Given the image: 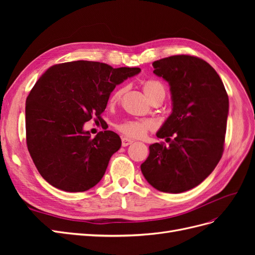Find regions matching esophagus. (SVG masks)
I'll return each instance as SVG.
<instances>
[{"instance_id": "1", "label": "esophagus", "mask_w": 255, "mask_h": 255, "mask_svg": "<svg viewBox=\"0 0 255 255\" xmlns=\"http://www.w3.org/2000/svg\"><path fill=\"white\" fill-rule=\"evenodd\" d=\"M121 143H122V146H127L128 144H132L133 140L129 139V138H127V137H122L121 138Z\"/></svg>"}]
</instances>
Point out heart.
<instances>
[{"label": "heart", "instance_id": "1", "mask_svg": "<svg viewBox=\"0 0 255 255\" xmlns=\"http://www.w3.org/2000/svg\"><path fill=\"white\" fill-rule=\"evenodd\" d=\"M142 89L145 96L149 98L150 101L157 96H165V88L163 86V84L157 80L149 79L143 81ZM123 92H125V88H119L116 90L111 98V101H118L123 95ZM153 128L154 123L151 120H128L117 126V129L119 132L130 138H141L148 133L149 130Z\"/></svg>", "mask_w": 255, "mask_h": 255}]
</instances>
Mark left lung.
<instances>
[{"mask_svg": "<svg viewBox=\"0 0 255 255\" xmlns=\"http://www.w3.org/2000/svg\"><path fill=\"white\" fill-rule=\"evenodd\" d=\"M154 71L169 83L172 113L156 133L169 145L153 143L141 164L152 186L180 194L202 183L223 153L229 98L215 69L190 55H174L153 63Z\"/></svg>", "mask_w": 255, "mask_h": 255, "instance_id": "left-lung-1", "label": "left lung"}]
</instances>
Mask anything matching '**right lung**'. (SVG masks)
I'll return each mask as SVG.
<instances>
[{
	"mask_svg": "<svg viewBox=\"0 0 255 255\" xmlns=\"http://www.w3.org/2000/svg\"><path fill=\"white\" fill-rule=\"evenodd\" d=\"M139 72L78 60L54 65L37 81L26 99V144L37 170L52 186L80 192L101 181L121 139L112 130L92 138L84 123L101 119L115 87Z\"/></svg>",
	"mask_w": 255,
	"mask_h": 255,
	"instance_id": "add662e5",
	"label": "right lung"
}]
</instances>
